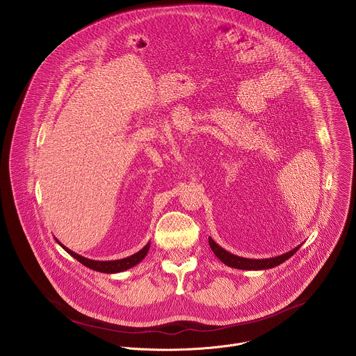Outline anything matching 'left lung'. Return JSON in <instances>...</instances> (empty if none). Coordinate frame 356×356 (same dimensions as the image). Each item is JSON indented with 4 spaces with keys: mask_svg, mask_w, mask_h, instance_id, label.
I'll list each match as a JSON object with an SVG mask.
<instances>
[{
    "mask_svg": "<svg viewBox=\"0 0 356 356\" xmlns=\"http://www.w3.org/2000/svg\"><path fill=\"white\" fill-rule=\"evenodd\" d=\"M208 243H209V247H211L212 252L222 263H225L229 267L240 268V270H267V268H273V267L284 263L285 260H288L291 256L296 254V251L302 247V245H299V247L293 248L292 251H289L286 254H280V256H275V257L248 259V257H241V256H237V254H230L229 251L219 247L211 237H208Z\"/></svg>",
    "mask_w": 356,
    "mask_h": 356,
    "instance_id": "1",
    "label": "left lung"
}]
</instances>
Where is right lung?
Listing matches in <instances>:
<instances>
[{"mask_svg": "<svg viewBox=\"0 0 356 356\" xmlns=\"http://www.w3.org/2000/svg\"><path fill=\"white\" fill-rule=\"evenodd\" d=\"M57 244L65 250L68 254H71L72 257H75L79 263H82L83 266L95 270V271H99V273H106V274H115V273H122V271H126L134 266H137L149 251V247H151V243H148L141 251H138L137 254H131V256H127L124 259H118V260H93V259H88V257H83L82 254H75L74 251L68 250L65 245H63L57 238H56Z\"/></svg>", "mask_w": 356, "mask_h": 356, "instance_id": "1", "label": "right lung"}]
</instances>
